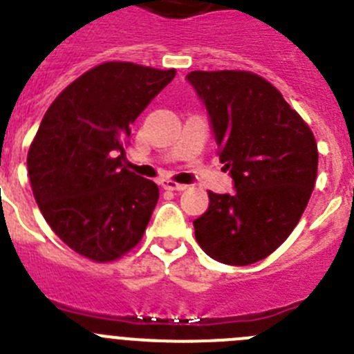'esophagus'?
<instances>
[{
	"mask_svg": "<svg viewBox=\"0 0 354 354\" xmlns=\"http://www.w3.org/2000/svg\"><path fill=\"white\" fill-rule=\"evenodd\" d=\"M161 187H165V189H168V192H184L187 186H184V184H177L174 183V180H168V179H162L161 183Z\"/></svg>",
	"mask_w": 354,
	"mask_h": 354,
	"instance_id": "34e87169",
	"label": "esophagus"
}]
</instances>
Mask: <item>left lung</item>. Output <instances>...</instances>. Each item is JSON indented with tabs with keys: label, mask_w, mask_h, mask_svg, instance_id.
<instances>
[{
	"label": "left lung",
	"mask_w": 354,
	"mask_h": 354,
	"mask_svg": "<svg viewBox=\"0 0 354 354\" xmlns=\"http://www.w3.org/2000/svg\"><path fill=\"white\" fill-rule=\"evenodd\" d=\"M211 118L220 161L234 193L209 192L193 221L200 248L230 266L266 259L289 237L317 177V143L264 77L246 71H193L186 76Z\"/></svg>",
	"instance_id": "left-lung-1"
}]
</instances>
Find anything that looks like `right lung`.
I'll list each match as a JSON object with an SVG mask.
<instances>
[{"label":"right lung","mask_w":354,"mask_h":354,"mask_svg":"<svg viewBox=\"0 0 354 354\" xmlns=\"http://www.w3.org/2000/svg\"><path fill=\"white\" fill-rule=\"evenodd\" d=\"M175 68L108 62L71 83L44 115L28 150L40 212L83 257L109 262L138 245L158 184L122 167L133 124Z\"/></svg>","instance_id":"obj_1"}]
</instances>
